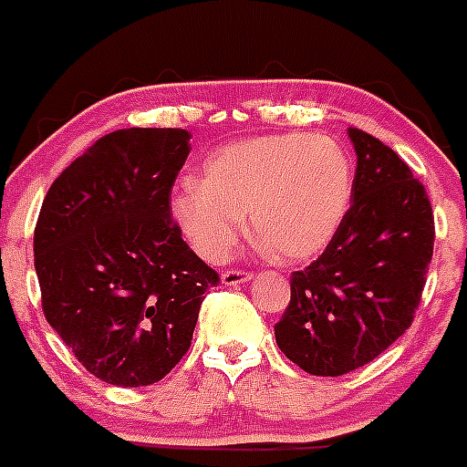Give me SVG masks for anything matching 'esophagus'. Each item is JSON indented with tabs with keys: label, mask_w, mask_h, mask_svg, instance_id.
<instances>
[{
	"label": "esophagus",
	"mask_w": 467,
	"mask_h": 467,
	"mask_svg": "<svg viewBox=\"0 0 467 467\" xmlns=\"http://www.w3.org/2000/svg\"><path fill=\"white\" fill-rule=\"evenodd\" d=\"M250 278H253V274L243 269H226L224 274H222V283L224 285H243Z\"/></svg>",
	"instance_id": "1"
}]
</instances>
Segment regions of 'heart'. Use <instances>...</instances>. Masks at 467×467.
Here are the masks:
<instances>
[{
  "instance_id": "1",
  "label": "heart",
  "mask_w": 467,
  "mask_h": 467,
  "mask_svg": "<svg viewBox=\"0 0 467 467\" xmlns=\"http://www.w3.org/2000/svg\"><path fill=\"white\" fill-rule=\"evenodd\" d=\"M353 193V168L339 142L308 133L264 135L214 151L201 184L172 193V213L208 259L229 253L250 214L257 245L301 262L329 245Z\"/></svg>"
}]
</instances>
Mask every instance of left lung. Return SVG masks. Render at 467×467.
Instances as JSON below:
<instances>
[{
  "instance_id": "left-lung-1",
  "label": "left lung",
  "mask_w": 467,
  "mask_h": 467,
  "mask_svg": "<svg viewBox=\"0 0 467 467\" xmlns=\"http://www.w3.org/2000/svg\"><path fill=\"white\" fill-rule=\"evenodd\" d=\"M358 154L353 203L337 236L290 275L275 341L316 377H341L379 358L411 327L435 245L426 187L388 144L348 128Z\"/></svg>"
}]
</instances>
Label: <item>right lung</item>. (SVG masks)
<instances>
[{"instance_id":"add662e5","label":"right lung","mask_w":467,"mask_h":467,"mask_svg":"<svg viewBox=\"0 0 467 467\" xmlns=\"http://www.w3.org/2000/svg\"><path fill=\"white\" fill-rule=\"evenodd\" d=\"M182 128H123L74 159L35 226L41 308L86 372L111 386L161 381L192 346L220 274L182 241L171 193Z\"/></svg>"}]
</instances>
